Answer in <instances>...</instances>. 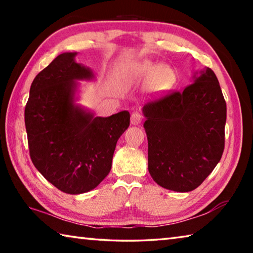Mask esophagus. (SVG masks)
Listing matches in <instances>:
<instances>
[{"label": "esophagus", "mask_w": 253, "mask_h": 253, "mask_svg": "<svg viewBox=\"0 0 253 253\" xmlns=\"http://www.w3.org/2000/svg\"><path fill=\"white\" fill-rule=\"evenodd\" d=\"M142 119H143L142 114L134 111L130 116V124L131 125H138V124H140V122H142Z\"/></svg>", "instance_id": "34e87169"}]
</instances>
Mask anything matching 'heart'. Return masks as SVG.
Wrapping results in <instances>:
<instances>
[{"label": "heart", "instance_id": "b5f03b06", "mask_svg": "<svg viewBox=\"0 0 253 253\" xmlns=\"http://www.w3.org/2000/svg\"><path fill=\"white\" fill-rule=\"evenodd\" d=\"M123 79L126 84H134L138 81L153 79L156 87H168L174 80V72L169 67L155 65L149 61L140 62L131 66L123 72Z\"/></svg>", "mask_w": 253, "mask_h": 253}]
</instances>
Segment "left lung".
Masks as SVG:
<instances>
[{"label": "left lung", "mask_w": 253, "mask_h": 253, "mask_svg": "<svg viewBox=\"0 0 253 253\" xmlns=\"http://www.w3.org/2000/svg\"><path fill=\"white\" fill-rule=\"evenodd\" d=\"M148 170L158 185L176 192L200 186L224 151L226 104L207 68L183 91H169L143 107Z\"/></svg>", "instance_id": "left-lung-1"}]
</instances>
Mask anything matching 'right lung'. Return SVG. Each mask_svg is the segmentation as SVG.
Wrapping results in <instances>:
<instances>
[{"label": "right lung", "instance_id": "right-lung-1", "mask_svg": "<svg viewBox=\"0 0 253 253\" xmlns=\"http://www.w3.org/2000/svg\"><path fill=\"white\" fill-rule=\"evenodd\" d=\"M76 54H59L37 75L24 110L33 165L68 194L91 191L108 175L117 140L130 121L127 110L95 117L75 105L76 80L93 78L75 61Z\"/></svg>", "mask_w": 253, "mask_h": 253}]
</instances>
